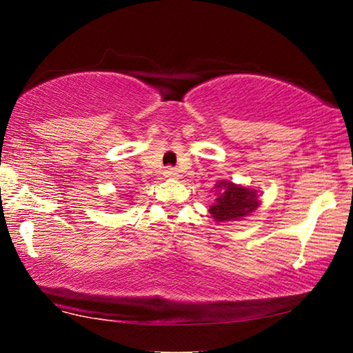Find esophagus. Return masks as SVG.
I'll return each instance as SVG.
<instances>
[{"instance_id": "obj_1", "label": "esophagus", "mask_w": 353, "mask_h": 353, "mask_svg": "<svg viewBox=\"0 0 353 353\" xmlns=\"http://www.w3.org/2000/svg\"><path fill=\"white\" fill-rule=\"evenodd\" d=\"M163 176L168 177V179H177L179 177V172H177L176 168H171V166H168V168L163 171Z\"/></svg>"}]
</instances>
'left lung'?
Here are the masks:
<instances>
[{
  "label": "left lung",
  "mask_w": 353,
  "mask_h": 353,
  "mask_svg": "<svg viewBox=\"0 0 353 353\" xmlns=\"http://www.w3.org/2000/svg\"><path fill=\"white\" fill-rule=\"evenodd\" d=\"M214 194L216 199L208 208V213L216 223L241 221L250 216L260 207L259 191L225 179L214 183Z\"/></svg>",
  "instance_id": "left-lung-1"
}]
</instances>
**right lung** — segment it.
I'll return each instance as SVG.
<instances>
[{
    "instance_id": "right-lung-1",
    "label": "right lung",
    "mask_w": 353,
    "mask_h": 353,
    "mask_svg": "<svg viewBox=\"0 0 353 353\" xmlns=\"http://www.w3.org/2000/svg\"><path fill=\"white\" fill-rule=\"evenodd\" d=\"M123 196H124V194H123Z\"/></svg>"
}]
</instances>
